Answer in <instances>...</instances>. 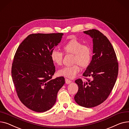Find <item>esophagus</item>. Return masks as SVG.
<instances>
[{
	"label": "esophagus",
	"mask_w": 129,
	"mask_h": 129,
	"mask_svg": "<svg viewBox=\"0 0 129 129\" xmlns=\"http://www.w3.org/2000/svg\"><path fill=\"white\" fill-rule=\"evenodd\" d=\"M65 81H66V83H67V84H69V83H71V82H72L70 80L68 79H67V78H66V79H65Z\"/></svg>",
	"instance_id": "34e87169"
}]
</instances>
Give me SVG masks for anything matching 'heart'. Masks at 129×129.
Segmentation results:
<instances>
[{"label":"heart","instance_id":"1","mask_svg":"<svg viewBox=\"0 0 129 129\" xmlns=\"http://www.w3.org/2000/svg\"><path fill=\"white\" fill-rule=\"evenodd\" d=\"M62 49L65 54L73 55L72 62L74 64L63 67L59 70L58 72L59 75L72 79L80 72V66L82 68H87L91 62L92 58L91 48L77 39H72L67 42L63 45ZM50 56L51 61L55 64L57 66L62 64L63 58L62 52L52 50Z\"/></svg>","mask_w":129,"mask_h":129}]
</instances>
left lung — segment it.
<instances>
[{
    "instance_id": "obj_1",
    "label": "left lung",
    "mask_w": 129,
    "mask_h": 129,
    "mask_svg": "<svg viewBox=\"0 0 129 129\" xmlns=\"http://www.w3.org/2000/svg\"><path fill=\"white\" fill-rule=\"evenodd\" d=\"M84 33L93 38L94 55L83 74L88 82L81 79L75 81L79 89L74 100L81 106L92 108L108 97L117 80L119 67L115 50L106 36L95 29Z\"/></svg>"
}]
</instances>
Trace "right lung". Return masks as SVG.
<instances>
[{"label": "right lung", "mask_w": 129, "mask_h": 129, "mask_svg": "<svg viewBox=\"0 0 129 129\" xmlns=\"http://www.w3.org/2000/svg\"><path fill=\"white\" fill-rule=\"evenodd\" d=\"M63 35L30 34L14 55L11 68L13 84L20 101L33 111L43 112L52 108L65 83L63 77L52 79L56 69L50 56Z\"/></svg>", "instance_id": "add662e5"}]
</instances>
